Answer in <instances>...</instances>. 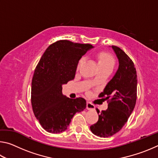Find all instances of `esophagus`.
I'll list each match as a JSON object with an SVG mask.
<instances>
[{"label":"esophagus","instance_id":"obj_1","mask_svg":"<svg viewBox=\"0 0 158 158\" xmlns=\"http://www.w3.org/2000/svg\"><path fill=\"white\" fill-rule=\"evenodd\" d=\"M86 109L88 110H93V109H95V106L89 102H88L86 103Z\"/></svg>","mask_w":158,"mask_h":158}]
</instances>
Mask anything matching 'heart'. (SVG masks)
I'll return each instance as SVG.
<instances>
[{
  "instance_id": "obj_1",
  "label": "heart",
  "mask_w": 158,
  "mask_h": 158,
  "mask_svg": "<svg viewBox=\"0 0 158 158\" xmlns=\"http://www.w3.org/2000/svg\"><path fill=\"white\" fill-rule=\"evenodd\" d=\"M84 60V58H80L78 64H77V68L81 66ZM98 65L100 69H113L115 65V59L110 53L106 52H100L98 55ZM97 78L93 80V82L96 81Z\"/></svg>"
}]
</instances>
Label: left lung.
I'll return each mask as SVG.
<instances>
[{"instance_id":"left-lung-1","label":"left lung","mask_w":158,"mask_h":158,"mask_svg":"<svg viewBox=\"0 0 158 158\" xmlns=\"http://www.w3.org/2000/svg\"><path fill=\"white\" fill-rule=\"evenodd\" d=\"M119 61L116 74L100 93L99 98H106L108 108L102 111L98 121L90 127L94 135L109 137L122 129L132 114L137 101V76L133 61L116 46H111ZM98 114L100 113L96 109Z\"/></svg>"}]
</instances>
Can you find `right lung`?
I'll use <instances>...</instances> for the list:
<instances>
[{"instance_id":"obj_1","label":"right lung","mask_w":158,"mask_h":158,"mask_svg":"<svg viewBox=\"0 0 158 158\" xmlns=\"http://www.w3.org/2000/svg\"><path fill=\"white\" fill-rule=\"evenodd\" d=\"M63 40L49 45L35 69L31 84V105L35 116L48 132L65 131L77 112L84 110L86 101L62 94V84L74 79L80 58L92 48Z\"/></svg>"}]
</instances>
